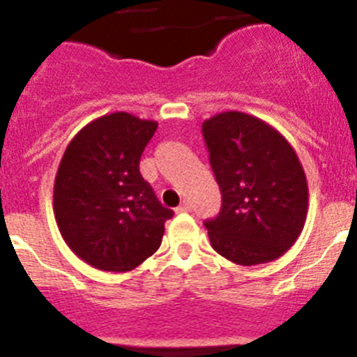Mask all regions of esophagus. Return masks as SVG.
<instances>
[{
	"instance_id": "1",
	"label": "esophagus",
	"mask_w": 357,
	"mask_h": 357,
	"mask_svg": "<svg viewBox=\"0 0 357 357\" xmlns=\"http://www.w3.org/2000/svg\"><path fill=\"white\" fill-rule=\"evenodd\" d=\"M176 213L178 214H182V213H191V204H189V202H182L181 206L176 207Z\"/></svg>"
}]
</instances>
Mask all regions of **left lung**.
<instances>
[{
  "label": "left lung",
  "instance_id": "left-lung-1",
  "mask_svg": "<svg viewBox=\"0 0 357 357\" xmlns=\"http://www.w3.org/2000/svg\"><path fill=\"white\" fill-rule=\"evenodd\" d=\"M222 209L204 225L211 245L243 266L270 263L304 229L307 182L291 144L245 112H222L202 125Z\"/></svg>",
  "mask_w": 357,
  "mask_h": 357
}]
</instances>
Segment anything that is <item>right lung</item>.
Returning <instances> with one entry per match:
<instances>
[{
    "mask_svg": "<svg viewBox=\"0 0 357 357\" xmlns=\"http://www.w3.org/2000/svg\"><path fill=\"white\" fill-rule=\"evenodd\" d=\"M157 130L127 112L91 121L66 148L53 189L62 238L75 254L105 272H128L160 247L173 216L139 172Z\"/></svg>",
    "mask_w": 357,
    "mask_h": 357,
    "instance_id": "right-lung-1",
    "label": "right lung"
}]
</instances>
